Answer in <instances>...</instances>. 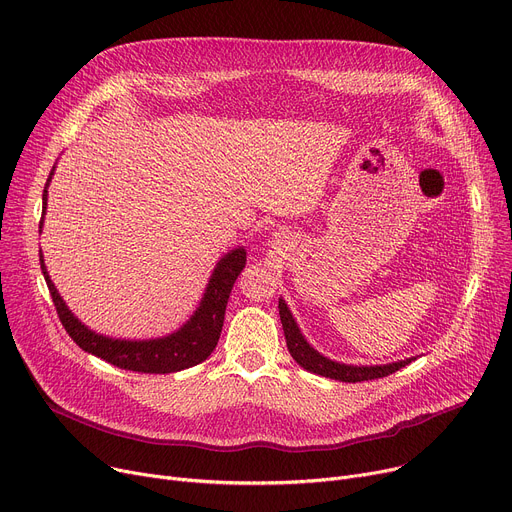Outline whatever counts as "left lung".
<instances>
[{"mask_svg": "<svg viewBox=\"0 0 512 512\" xmlns=\"http://www.w3.org/2000/svg\"><path fill=\"white\" fill-rule=\"evenodd\" d=\"M280 309V319H282V327H284V335H286V346L290 350V356L309 372L321 374V377L327 379H335L342 383H360V381H372V379H381L387 377V374H393L395 370L403 368L405 364L414 362L416 358H405V360H397V362H389V364H346V362H337L331 360L327 356H323L319 350H315L306 337L302 335L290 306L286 304L284 298H280L278 302Z\"/></svg>", "mask_w": 512, "mask_h": 512, "instance_id": "1", "label": "left lung"}]
</instances>
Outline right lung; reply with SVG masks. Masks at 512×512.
<instances>
[{"mask_svg": "<svg viewBox=\"0 0 512 512\" xmlns=\"http://www.w3.org/2000/svg\"><path fill=\"white\" fill-rule=\"evenodd\" d=\"M55 168L57 164H53L45 191H43V216L39 226L41 230L47 214V197H49L47 189L55 175ZM39 257H41V269H43L45 282L49 286L51 298L55 302L59 321L63 323L65 331L70 333L74 342L84 352L105 360L113 366H119L123 370H133V372H150V374H166V372H179V370L191 368L206 360L214 352L222 333L224 313H226V304H228L232 286L236 278L241 276V271L247 263L245 247H234L228 253H224L212 271L197 309L173 333L162 335V337H150V339H123V337H109V335L96 333L94 329L84 325L70 311V306L65 304L63 296L53 284L45 265L43 251L39 253Z\"/></svg>", "mask_w": 512, "mask_h": 512, "instance_id": "add662e5", "label": "right lung"}]
</instances>
